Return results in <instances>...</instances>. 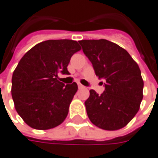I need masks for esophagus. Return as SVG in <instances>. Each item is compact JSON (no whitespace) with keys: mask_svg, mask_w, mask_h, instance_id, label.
I'll return each mask as SVG.
<instances>
[{"mask_svg":"<svg viewBox=\"0 0 158 158\" xmlns=\"http://www.w3.org/2000/svg\"><path fill=\"white\" fill-rule=\"evenodd\" d=\"M78 88H79V89H85V87L83 85H81V83H78Z\"/></svg>","mask_w":158,"mask_h":158,"instance_id":"esophagus-1","label":"esophagus"}]
</instances>
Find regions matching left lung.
<instances>
[{"instance_id": "1", "label": "left lung", "mask_w": 158, "mask_h": 158, "mask_svg": "<svg viewBox=\"0 0 158 158\" xmlns=\"http://www.w3.org/2000/svg\"><path fill=\"white\" fill-rule=\"evenodd\" d=\"M93 64L95 75L104 78L105 91H89L85 102L90 121L101 129L115 131L125 127L139 112L143 81L139 65L130 54L106 40L79 41Z\"/></svg>"}]
</instances>
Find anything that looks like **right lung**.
Listing matches in <instances>:
<instances>
[{
    "instance_id": "right-lung-1",
    "label": "right lung",
    "mask_w": 158,
    "mask_h": 158,
    "mask_svg": "<svg viewBox=\"0 0 158 158\" xmlns=\"http://www.w3.org/2000/svg\"><path fill=\"white\" fill-rule=\"evenodd\" d=\"M81 51L75 40L43 41L19 60L12 77V97L25 123L37 130H48L64 121L77 91V84L65 86L58 73L69 74L71 56Z\"/></svg>"
}]
</instances>
